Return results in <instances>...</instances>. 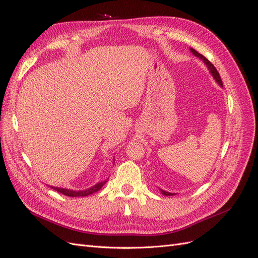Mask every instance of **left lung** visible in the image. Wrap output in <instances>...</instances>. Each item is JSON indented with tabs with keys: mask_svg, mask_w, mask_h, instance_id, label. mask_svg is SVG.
<instances>
[{
	"mask_svg": "<svg viewBox=\"0 0 258 258\" xmlns=\"http://www.w3.org/2000/svg\"><path fill=\"white\" fill-rule=\"evenodd\" d=\"M190 51L195 54V56L198 57L200 60L204 61V63H205V64L207 66V68L209 69V71H210L211 75L213 76V79L215 80V82H216L218 85H220L221 87H223V83H222V80H221V76H220V74H218V72H217V70L215 69V67H214L212 63H211V62H210L205 56H202L201 53H199L198 51H196L194 48H190ZM160 191H161L162 195H165V196H173V195H175V194H173V192H169V191L162 190V189H160Z\"/></svg>",
	"mask_w": 258,
	"mask_h": 258,
	"instance_id": "1",
	"label": "left lung"
}]
</instances>
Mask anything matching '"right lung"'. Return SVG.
<instances>
[{"label": "right lung", "mask_w": 258, "mask_h": 258, "mask_svg": "<svg viewBox=\"0 0 258 258\" xmlns=\"http://www.w3.org/2000/svg\"><path fill=\"white\" fill-rule=\"evenodd\" d=\"M107 179H105V181H103V182L97 183L96 185L91 186L90 188L84 189V190H72V189H68V188H60V187H54V186H50V187L52 189L57 190L58 192H61L62 195H66V196H68V197H85V196H88V195H91L93 192L100 190L101 187H102L107 182Z\"/></svg>", "instance_id": "obj_1"}]
</instances>
